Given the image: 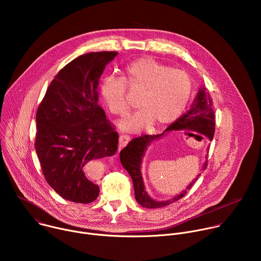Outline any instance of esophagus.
<instances>
[{
	"mask_svg": "<svg viewBox=\"0 0 261 261\" xmlns=\"http://www.w3.org/2000/svg\"><path fill=\"white\" fill-rule=\"evenodd\" d=\"M129 140H130V137L128 135H123V134L120 135V137H119V151H121L124 146L127 145Z\"/></svg>",
	"mask_w": 261,
	"mask_h": 261,
	"instance_id": "34e87169",
	"label": "esophagus"
}]
</instances>
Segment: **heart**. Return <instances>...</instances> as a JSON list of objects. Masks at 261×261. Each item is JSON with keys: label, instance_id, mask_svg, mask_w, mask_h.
Segmentation results:
<instances>
[{"label": "heart", "instance_id": "heart-1", "mask_svg": "<svg viewBox=\"0 0 261 261\" xmlns=\"http://www.w3.org/2000/svg\"><path fill=\"white\" fill-rule=\"evenodd\" d=\"M127 87L141 92L135 114L119 123L123 131L135 132L154 124L163 127L174 122L190 97L191 81L180 69H171L152 58H140L130 63L123 79L105 76L100 86L101 96L111 114L124 116L128 109Z\"/></svg>", "mask_w": 261, "mask_h": 261}]
</instances>
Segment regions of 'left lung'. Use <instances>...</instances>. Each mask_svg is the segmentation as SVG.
<instances>
[{
    "mask_svg": "<svg viewBox=\"0 0 261 261\" xmlns=\"http://www.w3.org/2000/svg\"><path fill=\"white\" fill-rule=\"evenodd\" d=\"M215 113L213 108V101L208 93L205 92V88L201 87L192 103L190 109L178 118L174 123L169 125L163 133L157 135H142L140 137H136L132 139L126 147H124L120 153L121 163L124 168L130 174L133 186L136 201L143 207L146 208H157L169 205L170 203L177 201L181 197L187 194V191L191 189L193 184L197 180L200 173L194 178V180L188 186L187 189L181 191L179 194L175 195L173 198L165 200V201H157L147 195L144 190L143 179L140 171V166L142 162V158L146 151V147L152 143V141L159 139L168 131H181L189 130L192 132H196L199 134H203L210 140L213 139L215 133ZM207 165V161L203 164L202 169H205Z\"/></svg>",
    "mask_w": 261,
    "mask_h": 261,
    "instance_id": "8db88e82",
    "label": "left lung"
}]
</instances>
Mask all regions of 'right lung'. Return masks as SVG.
I'll list each match as a JSON object with an SVG mask.
<instances>
[{"label":"right lung","mask_w":261,"mask_h":261,"mask_svg":"<svg viewBox=\"0 0 261 261\" xmlns=\"http://www.w3.org/2000/svg\"><path fill=\"white\" fill-rule=\"evenodd\" d=\"M116 51L82 55L51 81L36 114L35 148L43 175L63 198L90 203L99 195L95 162L117 153L119 133L98 104L99 79Z\"/></svg>","instance_id":"add662e5"}]
</instances>
